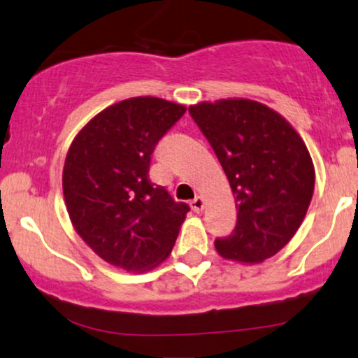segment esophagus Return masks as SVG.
<instances>
[{
    "label": "esophagus",
    "mask_w": 358,
    "mask_h": 358,
    "mask_svg": "<svg viewBox=\"0 0 358 358\" xmlns=\"http://www.w3.org/2000/svg\"><path fill=\"white\" fill-rule=\"evenodd\" d=\"M191 208H192V211L194 213H201L204 209V201H203V197H194V199L191 201Z\"/></svg>",
    "instance_id": "1"
}]
</instances>
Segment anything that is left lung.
I'll list each match as a JSON object with an SVG mask.
<instances>
[{"label": "left lung", "instance_id": "1", "mask_svg": "<svg viewBox=\"0 0 358 358\" xmlns=\"http://www.w3.org/2000/svg\"><path fill=\"white\" fill-rule=\"evenodd\" d=\"M236 196L238 221L214 241L222 258L259 263L300 228L315 187L305 142L280 113L246 99L189 107Z\"/></svg>", "mask_w": 358, "mask_h": 358}]
</instances>
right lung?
Wrapping results in <instances>:
<instances>
[{"label": "right lung", "mask_w": 358, "mask_h": 358, "mask_svg": "<svg viewBox=\"0 0 358 358\" xmlns=\"http://www.w3.org/2000/svg\"><path fill=\"white\" fill-rule=\"evenodd\" d=\"M186 107L136 96L105 108L71 142L63 196L77 233L100 258L149 271L169 256L189 206L149 178L157 142Z\"/></svg>", "instance_id": "add662e5"}]
</instances>
